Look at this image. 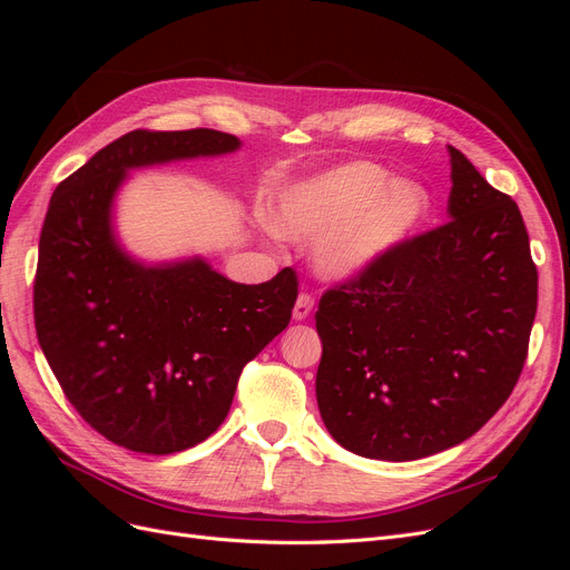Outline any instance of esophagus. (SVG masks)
<instances>
[{
    "label": "esophagus",
    "instance_id": "obj_1",
    "mask_svg": "<svg viewBox=\"0 0 570 570\" xmlns=\"http://www.w3.org/2000/svg\"><path fill=\"white\" fill-rule=\"evenodd\" d=\"M312 312H314V297L306 295V292H302V295L295 302V308H292V318L306 321L308 316H312Z\"/></svg>",
    "mask_w": 570,
    "mask_h": 570
}]
</instances>
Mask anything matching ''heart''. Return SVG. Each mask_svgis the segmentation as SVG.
<instances>
[{
	"mask_svg": "<svg viewBox=\"0 0 570 570\" xmlns=\"http://www.w3.org/2000/svg\"><path fill=\"white\" fill-rule=\"evenodd\" d=\"M430 212L421 183L394 180L381 164L352 161L281 195L271 226L285 239H318L314 264L327 281H352L419 233Z\"/></svg>",
	"mask_w": 570,
	"mask_h": 570,
	"instance_id": "1",
	"label": "heart"
}]
</instances>
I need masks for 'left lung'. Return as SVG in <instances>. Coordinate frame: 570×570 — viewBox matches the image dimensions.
<instances>
[{
	"label": "left lung",
	"instance_id": "obj_1",
	"mask_svg": "<svg viewBox=\"0 0 570 570\" xmlns=\"http://www.w3.org/2000/svg\"><path fill=\"white\" fill-rule=\"evenodd\" d=\"M450 157L452 220L318 304V411L358 456L416 461L461 444L525 364L538 268L523 216L459 149Z\"/></svg>",
	"mask_w": 570,
	"mask_h": 570
}]
</instances>
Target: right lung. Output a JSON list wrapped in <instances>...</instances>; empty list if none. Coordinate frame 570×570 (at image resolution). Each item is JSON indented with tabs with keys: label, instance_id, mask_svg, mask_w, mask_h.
<instances>
[{
	"label": "right lung",
	"instance_id": "obj_1",
	"mask_svg": "<svg viewBox=\"0 0 570 570\" xmlns=\"http://www.w3.org/2000/svg\"><path fill=\"white\" fill-rule=\"evenodd\" d=\"M239 145L209 128L132 130L49 199L32 292L40 347L66 400L126 450L174 454L216 433L247 361L289 323L292 268L243 285L202 256L145 264L114 228L130 170L220 157Z\"/></svg>",
	"mask_w": 570,
	"mask_h": 570
}]
</instances>
